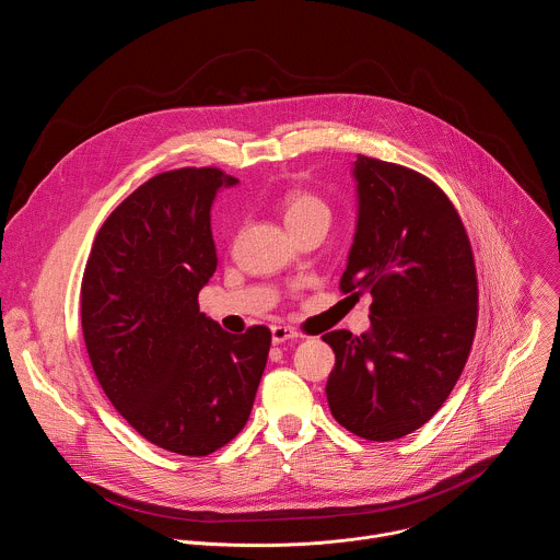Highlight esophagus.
I'll return each instance as SVG.
<instances>
[{"label": "esophagus", "instance_id": "esophagus-1", "mask_svg": "<svg viewBox=\"0 0 560 560\" xmlns=\"http://www.w3.org/2000/svg\"><path fill=\"white\" fill-rule=\"evenodd\" d=\"M271 338H273V345H282L287 340H302V332H298L291 326L276 324V326H271Z\"/></svg>", "mask_w": 560, "mask_h": 560}]
</instances>
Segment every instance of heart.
Returning <instances> with one entry per match:
<instances>
[{
	"label": "heart",
	"mask_w": 560,
	"mask_h": 560,
	"mask_svg": "<svg viewBox=\"0 0 560 560\" xmlns=\"http://www.w3.org/2000/svg\"><path fill=\"white\" fill-rule=\"evenodd\" d=\"M278 209L291 234L308 228H328L330 207L315 191L302 187H289L278 198Z\"/></svg>",
	"instance_id": "obj_1"
}]
</instances>
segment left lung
I'll return each mask as SVG.
<instances>
[{"instance_id": "left-lung-1", "label": "left lung", "mask_w": 560, "mask_h": 560, "mask_svg": "<svg viewBox=\"0 0 560 560\" xmlns=\"http://www.w3.org/2000/svg\"><path fill=\"white\" fill-rule=\"evenodd\" d=\"M358 230L340 291L371 293V330L324 332L330 415L371 441L421 428L455 388L477 330L479 287L464 222L428 176L358 156Z\"/></svg>"}]
</instances>
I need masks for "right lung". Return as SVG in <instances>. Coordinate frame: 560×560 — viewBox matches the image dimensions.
I'll return each instance as SVG.
<instances>
[{
    "mask_svg": "<svg viewBox=\"0 0 560 560\" xmlns=\"http://www.w3.org/2000/svg\"><path fill=\"white\" fill-rule=\"evenodd\" d=\"M218 167H180L135 189L101 225L81 280L92 371L121 417L163 451L207 457L247 423L271 330H222L198 308L215 271L209 209Z\"/></svg>",
    "mask_w": 560,
    "mask_h": 560,
    "instance_id": "obj_1",
    "label": "right lung"
}]
</instances>
